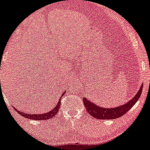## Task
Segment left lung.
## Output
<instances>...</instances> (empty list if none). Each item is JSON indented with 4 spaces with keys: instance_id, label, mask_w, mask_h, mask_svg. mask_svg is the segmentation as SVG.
<instances>
[{
    "instance_id": "8db88e82",
    "label": "left lung",
    "mask_w": 150,
    "mask_h": 150,
    "mask_svg": "<svg viewBox=\"0 0 150 150\" xmlns=\"http://www.w3.org/2000/svg\"><path fill=\"white\" fill-rule=\"evenodd\" d=\"M143 85H141V88L136 94L135 96L129 100V102L125 103V105H120L119 107L113 108H101L94 104L91 101H89L87 98H83V103L85 105V109L87 110L88 112L90 115L97 118L98 120H114L124 115L131 109L138 99L140 97L141 93L142 91Z\"/></svg>"
}]
</instances>
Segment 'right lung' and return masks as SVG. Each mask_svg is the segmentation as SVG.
Instances as JSON below:
<instances>
[{"mask_svg":"<svg viewBox=\"0 0 150 150\" xmlns=\"http://www.w3.org/2000/svg\"><path fill=\"white\" fill-rule=\"evenodd\" d=\"M65 93V92H64L62 94V95H63ZM60 100H59L58 103L56 106L53 108L52 110H50V112L47 113H44V114L42 115H38V114H28V113H24L22 112H20L19 110H17L16 109V111L18 112V113L21 115V116L24 117L25 118H28V119L30 120H46L50 119V118L53 117L54 116H55V115L58 112L59 109H60Z\"/></svg>","mask_w":150,"mask_h":150,"instance_id":"1","label":"right lung"}]
</instances>
